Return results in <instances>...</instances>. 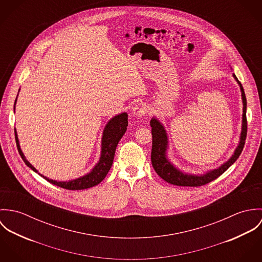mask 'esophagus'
<instances>
[{"instance_id":"1","label":"esophagus","mask_w":262,"mask_h":262,"mask_svg":"<svg viewBox=\"0 0 262 262\" xmlns=\"http://www.w3.org/2000/svg\"><path fill=\"white\" fill-rule=\"evenodd\" d=\"M147 113H148V108L144 103H140L136 105L132 110V114L135 117H142V116H145Z\"/></svg>"}]
</instances>
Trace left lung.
I'll return each instance as SVG.
<instances>
[{
    "instance_id": "left-lung-1",
    "label": "left lung",
    "mask_w": 262,
    "mask_h": 262,
    "mask_svg": "<svg viewBox=\"0 0 262 262\" xmlns=\"http://www.w3.org/2000/svg\"><path fill=\"white\" fill-rule=\"evenodd\" d=\"M234 78L237 80L240 85L242 102H243V114H242V129L240 134V141L237 148L234 151V154L231 158L223 163L220 167L210 170L204 174L195 176L185 173L178 169L168 159L166 155V150L168 146V138L166 131L163 125L156 119L152 118L150 121L151 126V134H152V150H151V162L156 173L165 182L171 185L180 186V187H201L206 184L211 183L212 181L219 178L222 173L237 160L239 155L241 154L245 139L247 135V120H246V97L241 82L238 80L236 75L233 74Z\"/></svg>"
}]
</instances>
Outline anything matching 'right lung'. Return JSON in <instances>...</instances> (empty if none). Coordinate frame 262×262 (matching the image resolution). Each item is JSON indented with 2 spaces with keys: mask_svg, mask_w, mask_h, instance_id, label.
<instances>
[{
  "mask_svg": "<svg viewBox=\"0 0 262 262\" xmlns=\"http://www.w3.org/2000/svg\"><path fill=\"white\" fill-rule=\"evenodd\" d=\"M17 102V98L15 101V105ZM15 105H14V110H15ZM128 126V115L127 113H122L119 114L108 122L106 125L104 132H103V137H102V151H101V157L99 159V162L95 165V167L86 174L83 177H80L78 179H75L73 181L69 182H57L53 180H49L46 177L40 174L42 178H44L47 182H49L52 185H55L57 187L71 189V190H78V189H85L89 187H95L99 185L108 174L114 160V155L116 147L125 134ZM15 138H16V144L17 148L19 151V154L21 155L23 161L26 163L27 166H29L33 171L38 172L37 169L26 159L24 156L22 150L20 148L19 140H18V135L15 129Z\"/></svg>",
  "mask_w": 262,
  "mask_h": 262,
  "instance_id": "add662e5",
  "label": "right lung"
}]
</instances>
